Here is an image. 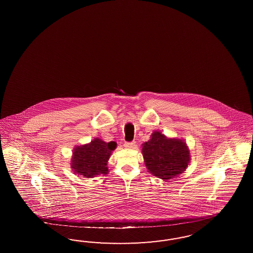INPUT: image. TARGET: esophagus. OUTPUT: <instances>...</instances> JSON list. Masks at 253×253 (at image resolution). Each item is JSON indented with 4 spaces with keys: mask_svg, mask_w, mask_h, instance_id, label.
<instances>
[{
    "mask_svg": "<svg viewBox=\"0 0 253 253\" xmlns=\"http://www.w3.org/2000/svg\"><path fill=\"white\" fill-rule=\"evenodd\" d=\"M135 142H131V143H124V147L125 148H128V149H131V148H134L135 147Z\"/></svg>",
    "mask_w": 253,
    "mask_h": 253,
    "instance_id": "34e87169",
    "label": "esophagus"
}]
</instances>
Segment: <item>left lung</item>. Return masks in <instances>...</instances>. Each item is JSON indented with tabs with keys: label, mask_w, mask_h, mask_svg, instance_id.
<instances>
[{
	"label": "left lung",
	"mask_w": 253,
	"mask_h": 253,
	"mask_svg": "<svg viewBox=\"0 0 253 253\" xmlns=\"http://www.w3.org/2000/svg\"><path fill=\"white\" fill-rule=\"evenodd\" d=\"M142 146L148 172L164 181L183 173L190 162V150L184 140L167 137L160 130L153 131Z\"/></svg>",
	"instance_id": "left-lung-1"
}]
</instances>
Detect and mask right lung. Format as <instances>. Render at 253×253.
<instances>
[{
  "label": "right lung",
  "mask_w": 253,
  "mask_h": 253,
  "mask_svg": "<svg viewBox=\"0 0 253 253\" xmlns=\"http://www.w3.org/2000/svg\"><path fill=\"white\" fill-rule=\"evenodd\" d=\"M117 147L116 142L107 143L95 137L90 143L77 146L72 151L70 168L75 174L92 178L108 173L107 161Z\"/></svg>",
  "instance_id": "obj_1"
}]
</instances>
